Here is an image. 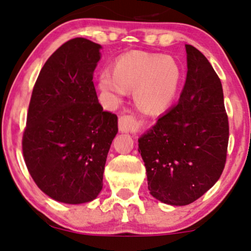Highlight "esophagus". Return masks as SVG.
<instances>
[{"instance_id": "obj_1", "label": "esophagus", "mask_w": 251, "mask_h": 251, "mask_svg": "<svg viewBox=\"0 0 251 251\" xmlns=\"http://www.w3.org/2000/svg\"><path fill=\"white\" fill-rule=\"evenodd\" d=\"M142 125L141 120H137L133 115H123L119 119V129L121 132H132Z\"/></svg>"}]
</instances>
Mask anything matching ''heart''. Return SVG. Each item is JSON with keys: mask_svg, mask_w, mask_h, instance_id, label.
<instances>
[{"mask_svg": "<svg viewBox=\"0 0 251 251\" xmlns=\"http://www.w3.org/2000/svg\"><path fill=\"white\" fill-rule=\"evenodd\" d=\"M182 73L174 58L161 54L129 51L120 56L114 71L100 74L98 86L112 102L133 89V100L141 110L159 114L168 108L180 89Z\"/></svg>", "mask_w": 251, "mask_h": 251, "instance_id": "heart-1", "label": "heart"}]
</instances>
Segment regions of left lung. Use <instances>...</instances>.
Listing matches in <instances>:
<instances>
[{
    "label": "left lung",
    "instance_id": "left-lung-1",
    "mask_svg": "<svg viewBox=\"0 0 251 251\" xmlns=\"http://www.w3.org/2000/svg\"><path fill=\"white\" fill-rule=\"evenodd\" d=\"M187 78L178 103L138 139L150 194L182 206L219 180L229 138L223 85L207 58L185 45Z\"/></svg>",
    "mask_w": 251,
    "mask_h": 251
}]
</instances>
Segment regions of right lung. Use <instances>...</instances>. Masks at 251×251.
I'll return each instance as SVG.
<instances>
[{
	"label": "right lung",
	"mask_w": 251,
	"mask_h": 251,
	"mask_svg": "<svg viewBox=\"0 0 251 251\" xmlns=\"http://www.w3.org/2000/svg\"><path fill=\"white\" fill-rule=\"evenodd\" d=\"M100 45L67 41L39 74L23 133L24 160L35 184L53 200L82 204L102 189L118 116L98 101L93 73Z\"/></svg>",
	"instance_id": "add662e5"
}]
</instances>
